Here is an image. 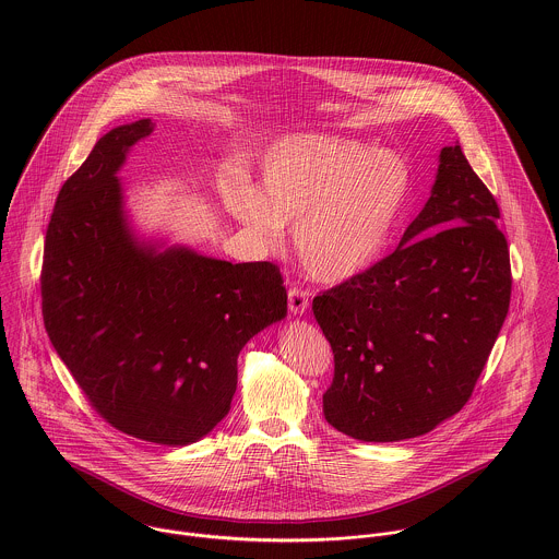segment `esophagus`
<instances>
[{"instance_id": "34e87169", "label": "esophagus", "mask_w": 559, "mask_h": 559, "mask_svg": "<svg viewBox=\"0 0 559 559\" xmlns=\"http://www.w3.org/2000/svg\"><path fill=\"white\" fill-rule=\"evenodd\" d=\"M308 308H310V290H306V288H301V286H293V288L288 290V310H290V314L299 317V314H304Z\"/></svg>"}]
</instances>
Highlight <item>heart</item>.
Here are the masks:
<instances>
[{"instance_id": "1", "label": "heart", "mask_w": 559, "mask_h": 559, "mask_svg": "<svg viewBox=\"0 0 559 559\" xmlns=\"http://www.w3.org/2000/svg\"><path fill=\"white\" fill-rule=\"evenodd\" d=\"M408 191L406 165L326 133L280 140L262 159L260 187L247 176L219 185L226 211L264 245L295 226V249L319 282H344L385 249Z\"/></svg>"}]
</instances>
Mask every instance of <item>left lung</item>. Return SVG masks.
Returning <instances> with one entry per match:
<instances>
[{"label":"left lung","mask_w":559,"mask_h":559,"mask_svg":"<svg viewBox=\"0 0 559 559\" xmlns=\"http://www.w3.org/2000/svg\"><path fill=\"white\" fill-rule=\"evenodd\" d=\"M499 206L461 146H445L432 193L399 249L320 293L333 350L324 419L359 441L430 432L472 399L510 308Z\"/></svg>","instance_id":"8db88e82"}]
</instances>
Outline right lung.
Segmentation results:
<instances>
[{
  "label": "right lung",
  "mask_w": 559,
  "mask_h": 559,
  "mask_svg": "<svg viewBox=\"0 0 559 559\" xmlns=\"http://www.w3.org/2000/svg\"><path fill=\"white\" fill-rule=\"evenodd\" d=\"M138 120L103 135L62 185L45 237V329L92 408L160 445L209 435L230 411L240 348L286 317L273 262L233 264L140 242L118 169L153 133Z\"/></svg>",
  "instance_id": "right-lung-1"
}]
</instances>
